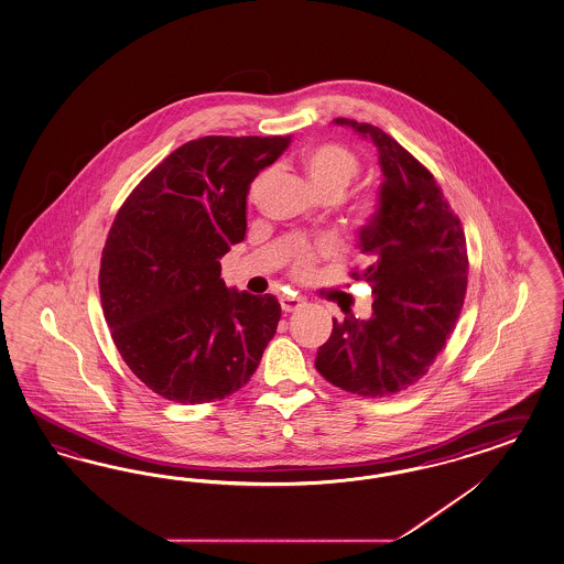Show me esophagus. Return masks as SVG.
Returning a JSON list of instances; mask_svg holds the SVG:
<instances>
[{
  "label": "esophagus",
  "instance_id": "1",
  "mask_svg": "<svg viewBox=\"0 0 564 564\" xmlns=\"http://www.w3.org/2000/svg\"><path fill=\"white\" fill-rule=\"evenodd\" d=\"M280 306H282L284 313H294V311H299L301 306H304V301L303 299H296V296H282L280 299Z\"/></svg>",
  "mask_w": 564,
  "mask_h": 564
}]
</instances>
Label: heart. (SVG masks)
Wrapping results in <instances>:
<instances>
[{
    "mask_svg": "<svg viewBox=\"0 0 564 564\" xmlns=\"http://www.w3.org/2000/svg\"><path fill=\"white\" fill-rule=\"evenodd\" d=\"M301 167L321 196L325 194L339 196L360 172V161L347 147L339 143H317V145L306 147L301 153ZM268 182H270V172H261L251 182L247 192L249 204L260 200L261 192L268 186ZM332 251L333 247L329 243L299 247L292 258V272L301 280L308 278L315 272L318 260L332 256Z\"/></svg>",
    "mask_w": 564,
    "mask_h": 564,
    "instance_id": "b5f03b06",
    "label": "heart"
}]
</instances>
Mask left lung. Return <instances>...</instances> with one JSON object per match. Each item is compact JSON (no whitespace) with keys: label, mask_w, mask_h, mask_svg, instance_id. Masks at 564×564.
Returning a JSON list of instances; mask_svg holds the SVG:
<instances>
[{"label":"left lung","mask_w":564,"mask_h":564,"mask_svg":"<svg viewBox=\"0 0 564 564\" xmlns=\"http://www.w3.org/2000/svg\"><path fill=\"white\" fill-rule=\"evenodd\" d=\"M333 122L378 149V208L360 229L370 263L351 272L372 286L375 303L368 321L333 318L315 366L339 389L387 397L417 382L446 346L466 294V237L434 175L406 149L372 124Z\"/></svg>","instance_id":"obj_1"}]
</instances>
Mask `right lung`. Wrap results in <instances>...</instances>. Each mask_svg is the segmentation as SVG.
Instances as JSON below:
<instances>
[{
	"instance_id": "obj_1",
	"label": "right lung",
	"mask_w": 564,
	"mask_h": 564,
	"mask_svg": "<svg viewBox=\"0 0 564 564\" xmlns=\"http://www.w3.org/2000/svg\"><path fill=\"white\" fill-rule=\"evenodd\" d=\"M292 137H203L175 149L120 206L101 251L104 317L130 370L167 401L247 384L280 303L227 289L220 258L246 237L249 184Z\"/></svg>"
}]
</instances>
